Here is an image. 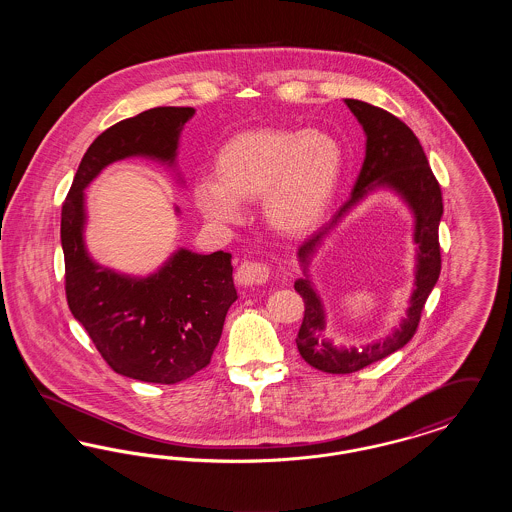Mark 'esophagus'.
Masks as SVG:
<instances>
[{
  "instance_id": "esophagus-1",
  "label": "esophagus",
  "mask_w": 512,
  "mask_h": 512,
  "mask_svg": "<svg viewBox=\"0 0 512 512\" xmlns=\"http://www.w3.org/2000/svg\"><path fill=\"white\" fill-rule=\"evenodd\" d=\"M268 278H270V268L263 265V263L244 261L236 270V282L244 288L265 284V282H268Z\"/></svg>"
}]
</instances>
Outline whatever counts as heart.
Returning a JSON list of instances; mask_svg holds the SVG:
<instances>
[{
  "label": "heart",
  "instance_id": "1",
  "mask_svg": "<svg viewBox=\"0 0 512 512\" xmlns=\"http://www.w3.org/2000/svg\"><path fill=\"white\" fill-rule=\"evenodd\" d=\"M343 155L318 130H247L215 157V176L195 182V207L217 224L242 217V203L261 199L268 228L286 240L311 234L324 219L340 182Z\"/></svg>",
  "mask_w": 512,
  "mask_h": 512
}]
</instances>
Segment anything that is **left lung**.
Returning <instances> with one entry per match:
<instances>
[{
	"mask_svg": "<svg viewBox=\"0 0 512 512\" xmlns=\"http://www.w3.org/2000/svg\"><path fill=\"white\" fill-rule=\"evenodd\" d=\"M345 105L365 130V163L347 203L340 207L326 228L299 247L297 257L305 278H297L293 284L305 303V315L295 338L299 355L309 365L328 374L357 372L407 345L418 328L424 303L434 290L441 270L438 242L439 220L443 215L441 188L418 138L405 122L380 107L359 99H345ZM380 187L399 194L414 213L417 265L410 309L390 337L363 348H336L323 338L325 312L308 280V265L327 232L366 194Z\"/></svg>",
	"mask_w": 512,
	"mask_h": 512,
	"instance_id": "obj_1",
	"label": "left lung"
}]
</instances>
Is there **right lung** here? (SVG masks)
I'll return each instance as SVG.
<instances>
[{
  "mask_svg": "<svg viewBox=\"0 0 512 512\" xmlns=\"http://www.w3.org/2000/svg\"><path fill=\"white\" fill-rule=\"evenodd\" d=\"M194 115V107H155L107 128L84 153L61 211L73 317L117 374L151 384L182 382L211 363L226 313L238 299L232 255L180 247L146 278L101 267L84 244V190L107 165L126 157L174 167L180 132Z\"/></svg>",
  "mask_w": 512,
  "mask_h": 512,
  "instance_id": "add662e5",
  "label": "right lung"
}]
</instances>
